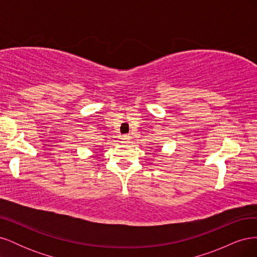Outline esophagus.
<instances>
[{"label":"esophagus","instance_id":"esophagus-1","mask_svg":"<svg viewBox=\"0 0 257 257\" xmlns=\"http://www.w3.org/2000/svg\"><path fill=\"white\" fill-rule=\"evenodd\" d=\"M120 139H121L122 144H128L131 141V137L128 135H123V136H121Z\"/></svg>","mask_w":257,"mask_h":257}]
</instances>
